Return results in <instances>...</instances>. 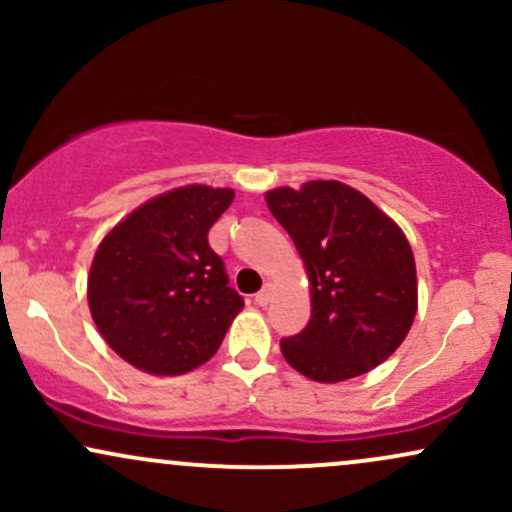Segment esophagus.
Here are the masks:
<instances>
[{
  "label": "esophagus",
  "instance_id": "esophagus-1",
  "mask_svg": "<svg viewBox=\"0 0 512 512\" xmlns=\"http://www.w3.org/2000/svg\"><path fill=\"white\" fill-rule=\"evenodd\" d=\"M255 303L262 305V308H264V305L272 303V284H264L262 291L255 293Z\"/></svg>",
  "mask_w": 512,
  "mask_h": 512
}]
</instances>
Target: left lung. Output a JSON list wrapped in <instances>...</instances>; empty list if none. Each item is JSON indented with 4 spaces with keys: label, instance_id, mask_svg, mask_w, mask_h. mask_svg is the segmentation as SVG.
<instances>
[{
    "label": "left lung",
    "instance_id": "1",
    "mask_svg": "<svg viewBox=\"0 0 512 512\" xmlns=\"http://www.w3.org/2000/svg\"><path fill=\"white\" fill-rule=\"evenodd\" d=\"M308 269L313 315L281 339L291 368L317 383L368 373L397 351L416 315V264L392 219L337 180L267 192Z\"/></svg>",
    "mask_w": 512,
    "mask_h": 512
}]
</instances>
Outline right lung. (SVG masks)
Here are the masks:
<instances>
[{"label": "right lung", "mask_w": 512, "mask_h": 512, "mask_svg": "<svg viewBox=\"0 0 512 512\" xmlns=\"http://www.w3.org/2000/svg\"><path fill=\"white\" fill-rule=\"evenodd\" d=\"M231 202L233 190L178 187L134 209L98 245L88 305L127 363L182 375L216 354L245 305L207 238Z\"/></svg>", "instance_id": "add662e5"}]
</instances>
